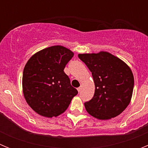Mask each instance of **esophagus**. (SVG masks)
I'll list each match as a JSON object with an SVG mask.
<instances>
[{
    "label": "esophagus",
    "mask_w": 148,
    "mask_h": 148,
    "mask_svg": "<svg viewBox=\"0 0 148 148\" xmlns=\"http://www.w3.org/2000/svg\"><path fill=\"white\" fill-rule=\"evenodd\" d=\"M77 90H78V92H81V90H82V87H79L78 89H77Z\"/></svg>",
    "instance_id": "esophagus-1"
}]
</instances>
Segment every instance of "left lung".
Returning a JSON list of instances; mask_svg holds the SVG:
<instances>
[{
    "label": "left lung",
    "instance_id": "obj_1",
    "mask_svg": "<svg viewBox=\"0 0 148 148\" xmlns=\"http://www.w3.org/2000/svg\"><path fill=\"white\" fill-rule=\"evenodd\" d=\"M78 56L92 73L95 83L93 97L84 103L87 113L101 120L119 116L131 100L134 78L130 68L107 52Z\"/></svg>",
    "mask_w": 148,
    "mask_h": 148
}]
</instances>
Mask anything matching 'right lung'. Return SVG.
<instances>
[{
    "label": "right lung",
    "instance_id": "obj_1",
    "mask_svg": "<svg viewBox=\"0 0 148 148\" xmlns=\"http://www.w3.org/2000/svg\"><path fill=\"white\" fill-rule=\"evenodd\" d=\"M73 56L66 47L53 46L35 53L26 64L22 79L23 95L27 104L40 116H59L78 94L64 72Z\"/></svg>",
    "mask_w": 148,
    "mask_h": 148
}]
</instances>
